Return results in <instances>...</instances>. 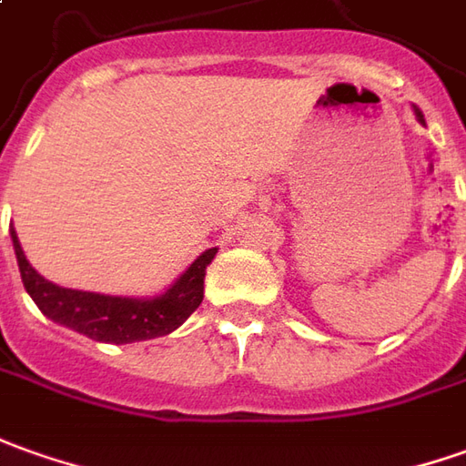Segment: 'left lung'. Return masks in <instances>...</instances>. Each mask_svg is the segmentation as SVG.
<instances>
[{"instance_id": "8db88e82", "label": "left lung", "mask_w": 466, "mask_h": 466, "mask_svg": "<svg viewBox=\"0 0 466 466\" xmlns=\"http://www.w3.org/2000/svg\"><path fill=\"white\" fill-rule=\"evenodd\" d=\"M416 116H419V122H423V114H420L419 109H416Z\"/></svg>"}]
</instances>
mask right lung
I'll list each match as a JSON object with an SVG mask.
<instances>
[{
  "mask_svg": "<svg viewBox=\"0 0 466 466\" xmlns=\"http://www.w3.org/2000/svg\"><path fill=\"white\" fill-rule=\"evenodd\" d=\"M12 247L17 255L22 283L30 293L35 306L46 313L50 321L68 326L78 334L106 344H132V341L155 339L176 331L204 300V278L211 259L217 258V247L201 252L191 268L176 278L160 296L135 299V296H106L88 293L76 288H63L46 280L30 265L20 245L15 227L9 229Z\"/></svg>",
  "mask_w": 466,
  "mask_h": 466,
  "instance_id": "obj_1",
  "label": "right lung"
}]
</instances>
